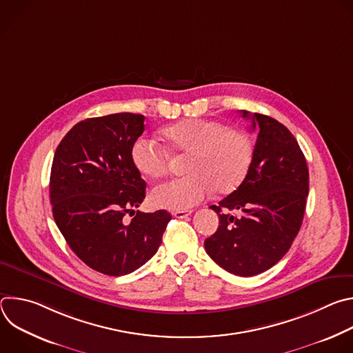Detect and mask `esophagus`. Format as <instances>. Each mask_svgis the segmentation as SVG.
Listing matches in <instances>:
<instances>
[{"mask_svg":"<svg viewBox=\"0 0 353 353\" xmlns=\"http://www.w3.org/2000/svg\"><path fill=\"white\" fill-rule=\"evenodd\" d=\"M191 214H192V211H174L172 215H173L174 218L183 219V218H187V216H190Z\"/></svg>","mask_w":353,"mask_h":353,"instance_id":"esophagus-1","label":"esophagus"}]
</instances>
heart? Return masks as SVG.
Instances as JSON below:
<instances>
[{
    "label": "heart",
    "instance_id": "b5f03b06",
    "mask_svg": "<svg viewBox=\"0 0 353 353\" xmlns=\"http://www.w3.org/2000/svg\"><path fill=\"white\" fill-rule=\"evenodd\" d=\"M166 149L187 155L183 170L187 173L157 185L150 192L152 204L172 211H185L199 204L214 191L230 194L244 181L251 161L253 143L250 137L221 121L188 119L162 130ZM131 162L146 179L155 180L168 173L166 150L146 138L131 146Z\"/></svg>",
    "mask_w": 353,
    "mask_h": 353
}]
</instances>
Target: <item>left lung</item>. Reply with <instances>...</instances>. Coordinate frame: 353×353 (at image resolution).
Returning <instances> with one entry per match:
<instances>
[{"label":"left lung","mask_w":353,"mask_h":353,"mask_svg":"<svg viewBox=\"0 0 353 353\" xmlns=\"http://www.w3.org/2000/svg\"><path fill=\"white\" fill-rule=\"evenodd\" d=\"M241 113L257 131L253 161L240 187L210 207L219 216V228L204 245L228 272L253 276L274 267L297 236L309 194V169L283 124L270 116Z\"/></svg>","instance_id":"left-lung-1"}]
</instances>
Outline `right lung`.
Returning a JSON list of instances; mask_svg holds the SVG:
<instances>
[{
  "label": "right lung",
  "mask_w": 353,
  "mask_h": 353,
  "mask_svg": "<svg viewBox=\"0 0 353 353\" xmlns=\"http://www.w3.org/2000/svg\"><path fill=\"white\" fill-rule=\"evenodd\" d=\"M143 120L116 113L79 121L57 146L50 174L60 232L88 267L110 276L134 272L152 259L172 219L165 210L135 212L146 184L130 152ZM127 214L131 223L125 222Z\"/></svg>",
  "instance_id": "right-lung-1"
}]
</instances>
